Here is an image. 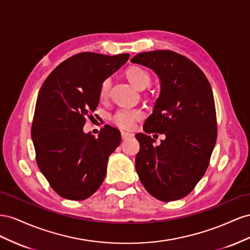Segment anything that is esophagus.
Returning <instances> with one entry per match:
<instances>
[{"label":"esophagus","instance_id":"34e87169","mask_svg":"<svg viewBox=\"0 0 250 250\" xmlns=\"http://www.w3.org/2000/svg\"><path fill=\"white\" fill-rule=\"evenodd\" d=\"M132 137H134V134H132V133H126V132L121 133V138H123L124 140H126V139L132 138Z\"/></svg>","mask_w":250,"mask_h":250}]
</instances>
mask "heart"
<instances>
[{
  "instance_id": "heart-1",
  "label": "heart",
  "mask_w": 250,
  "mask_h": 250,
  "mask_svg": "<svg viewBox=\"0 0 250 250\" xmlns=\"http://www.w3.org/2000/svg\"><path fill=\"white\" fill-rule=\"evenodd\" d=\"M125 75L134 87L139 90L146 89L151 83V75L147 71L140 66H131L125 70ZM111 88L110 80L103 82L101 89H99V99L105 101L109 96ZM142 117V113L139 110H120L113 116L112 120L117 126L125 130H130L133 127L135 121L139 120Z\"/></svg>"
}]
</instances>
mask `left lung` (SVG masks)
<instances>
[{
	"mask_svg": "<svg viewBox=\"0 0 250 250\" xmlns=\"http://www.w3.org/2000/svg\"><path fill=\"white\" fill-rule=\"evenodd\" d=\"M132 62L151 68L160 80L152 115L138 133L135 159L145 188L160 201L188 196L204 176L217 140V115L208 78L195 62L169 50L142 52ZM166 135L159 146L149 136ZM156 135V134H155Z\"/></svg>",
	"mask_w": 250,
	"mask_h": 250,
	"instance_id": "left-lung-1",
	"label": "left lung"
}]
</instances>
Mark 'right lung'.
<instances>
[{
  "mask_svg": "<svg viewBox=\"0 0 250 250\" xmlns=\"http://www.w3.org/2000/svg\"><path fill=\"white\" fill-rule=\"evenodd\" d=\"M129 58V53H78L56 67L42 85L31 127L35 158L62 198L84 200L104 182L120 132L105 125L95 138L83 132V125L98 105L103 82Z\"/></svg>",
  "mask_w": 250,
  "mask_h": 250,
  "instance_id": "obj_1",
  "label": "right lung"
}]
</instances>
